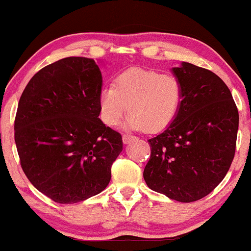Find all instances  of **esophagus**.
<instances>
[{
  "instance_id": "obj_1",
  "label": "esophagus",
  "mask_w": 251,
  "mask_h": 251,
  "mask_svg": "<svg viewBox=\"0 0 251 251\" xmlns=\"http://www.w3.org/2000/svg\"><path fill=\"white\" fill-rule=\"evenodd\" d=\"M135 139H137V138L133 137V135H128V134H124L123 135V142H124V144H129V143H132Z\"/></svg>"
}]
</instances>
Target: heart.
Wrapping results in <instances>:
<instances>
[{
  "label": "heart",
  "mask_w": 251,
  "mask_h": 251,
  "mask_svg": "<svg viewBox=\"0 0 251 251\" xmlns=\"http://www.w3.org/2000/svg\"><path fill=\"white\" fill-rule=\"evenodd\" d=\"M181 100L183 86L177 77L131 68L117 75L112 87L100 91L98 102L100 118L107 126L119 125L128 107L127 127L159 132L176 119Z\"/></svg>",
  "instance_id": "obj_1"
}]
</instances>
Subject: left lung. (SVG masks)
Returning a JSON list of instances; mask_svg holds the SVG:
<instances>
[{
    "label": "left lung",
    "mask_w": 251,
    "mask_h": 251,
    "mask_svg": "<svg viewBox=\"0 0 251 251\" xmlns=\"http://www.w3.org/2000/svg\"><path fill=\"white\" fill-rule=\"evenodd\" d=\"M183 86L176 119L148 142L144 179L151 190L191 203L226 177L235 155L238 111L231 92L211 71L189 62L172 68Z\"/></svg>",
    "instance_id": "obj_1"
}]
</instances>
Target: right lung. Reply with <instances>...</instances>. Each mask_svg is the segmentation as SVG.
I'll list each match as a JSON object with an SVG mask.
<instances>
[{"mask_svg": "<svg viewBox=\"0 0 251 251\" xmlns=\"http://www.w3.org/2000/svg\"><path fill=\"white\" fill-rule=\"evenodd\" d=\"M101 72L93 59L71 56L46 66L20 98L15 144L25 175L61 204L106 189L122 135L99 119Z\"/></svg>", "mask_w": 251, "mask_h": 251, "instance_id": "1", "label": "right lung"}]
</instances>
